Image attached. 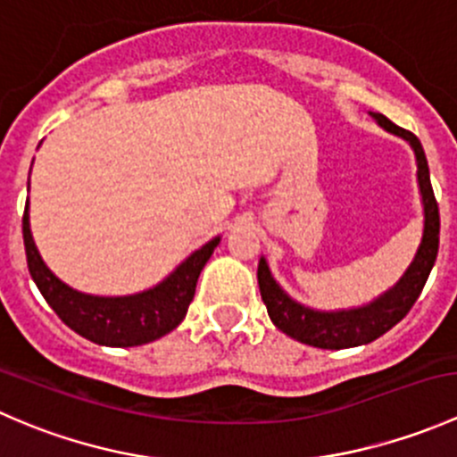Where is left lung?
I'll use <instances>...</instances> for the list:
<instances>
[{"label": "left lung", "mask_w": 457, "mask_h": 457, "mask_svg": "<svg viewBox=\"0 0 457 457\" xmlns=\"http://www.w3.org/2000/svg\"><path fill=\"white\" fill-rule=\"evenodd\" d=\"M373 119L386 128L394 135L404 137L411 143L413 152H416L418 161V183H420L422 203H425V234H422V243L418 247V254L409 270L404 271L403 278L398 280L394 289L378 298L371 305L361 307V310L349 312H314L307 307L298 305L296 301L287 296L283 289L276 285L271 278L270 267H267L265 258L258 261V287H261L262 303L267 307L271 322L278 327L283 334L292 336L298 343L312 345V347L320 349H347L358 347V345H367L371 340L380 338L382 334L398 325L413 303L420 296L422 287H425L431 267L437 256V243H440V212H437V201L433 196L431 179H428V165L425 150H422L420 141L413 132L404 130V128L395 126L394 121L380 112H373Z\"/></svg>", "instance_id": "left-lung-1"}]
</instances>
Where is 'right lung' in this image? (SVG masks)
<instances>
[{
    "instance_id": "right-lung-1",
    "label": "right lung",
    "mask_w": 457,
    "mask_h": 457,
    "mask_svg": "<svg viewBox=\"0 0 457 457\" xmlns=\"http://www.w3.org/2000/svg\"><path fill=\"white\" fill-rule=\"evenodd\" d=\"M21 232L29 271L46 303L72 331L105 347H137L152 343L181 325L195 298L201 270L220 241L214 238L205 243L154 289L135 296L101 298L75 292L44 265L30 234L29 203L21 219Z\"/></svg>"
}]
</instances>
